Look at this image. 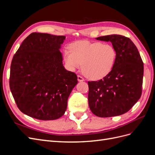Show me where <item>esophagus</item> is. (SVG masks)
I'll return each mask as SVG.
<instances>
[{
	"mask_svg": "<svg viewBox=\"0 0 155 155\" xmlns=\"http://www.w3.org/2000/svg\"><path fill=\"white\" fill-rule=\"evenodd\" d=\"M78 80L79 82H81V81H85V79H84V78H83L81 76H78Z\"/></svg>",
	"mask_w": 155,
	"mask_h": 155,
	"instance_id": "esophagus-1",
	"label": "esophagus"
}]
</instances>
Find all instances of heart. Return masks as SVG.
<instances>
[{
	"label": "heart",
	"instance_id": "1",
	"mask_svg": "<svg viewBox=\"0 0 155 155\" xmlns=\"http://www.w3.org/2000/svg\"><path fill=\"white\" fill-rule=\"evenodd\" d=\"M65 49L64 59L68 68L74 71L81 65L83 74L91 79L97 80L109 74L113 68L116 59V49L109 44L100 42L80 41L74 42Z\"/></svg>",
	"mask_w": 155,
	"mask_h": 155
}]
</instances>
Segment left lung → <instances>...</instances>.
<instances>
[{"label": "left lung", "instance_id": "obj_1", "mask_svg": "<svg viewBox=\"0 0 155 155\" xmlns=\"http://www.w3.org/2000/svg\"><path fill=\"white\" fill-rule=\"evenodd\" d=\"M96 39L112 43L116 59L107 76L99 81H88V105L92 113L101 118L121 115L141 97L143 63L128 37L114 34Z\"/></svg>", "mask_w": 155, "mask_h": 155}]
</instances>
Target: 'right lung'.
Listing matches in <instances>:
<instances>
[{
  "mask_svg": "<svg viewBox=\"0 0 155 155\" xmlns=\"http://www.w3.org/2000/svg\"><path fill=\"white\" fill-rule=\"evenodd\" d=\"M64 35L31 33L14 55L10 87L19 110L31 118L53 120L67 110L78 83L76 74L64 68L59 49Z\"/></svg>",
  "mask_w": 155,
  "mask_h": 155,
  "instance_id": "add662e5",
  "label": "right lung"
}]
</instances>
